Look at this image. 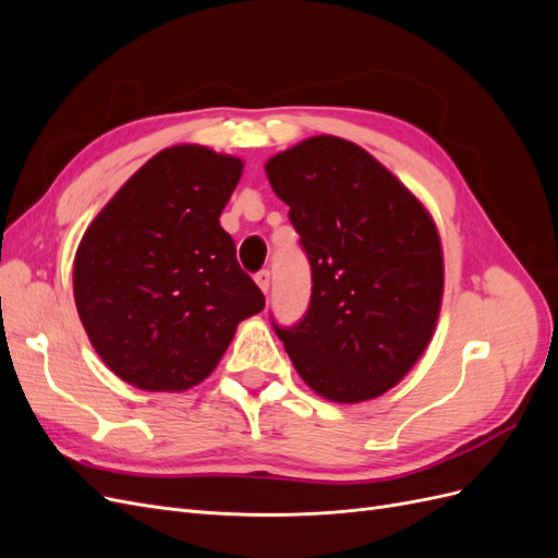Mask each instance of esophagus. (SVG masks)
Returning <instances> with one entry per match:
<instances>
[{
  "label": "esophagus",
  "mask_w": 558,
  "mask_h": 558,
  "mask_svg": "<svg viewBox=\"0 0 558 558\" xmlns=\"http://www.w3.org/2000/svg\"><path fill=\"white\" fill-rule=\"evenodd\" d=\"M256 283L260 286L263 293L269 291V272H267V269H260V272L256 275Z\"/></svg>",
  "instance_id": "1"
}]
</instances>
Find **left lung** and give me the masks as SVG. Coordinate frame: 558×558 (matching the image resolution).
Wrapping results in <instances>:
<instances>
[{
  "label": "left lung",
  "mask_w": 558,
  "mask_h": 558,
  "mask_svg": "<svg viewBox=\"0 0 558 558\" xmlns=\"http://www.w3.org/2000/svg\"><path fill=\"white\" fill-rule=\"evenodd\" d=\"M312 265L310 310L275 330L318 396L373 400L426 351L442 305L440 234L426 207L347 140L320 134L265 165Z\"/></svg>",
  "instance_id": "1"
}]
</instances>
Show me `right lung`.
Listing matches in <instances>:
<instances>
[{
	"label": "right lung",
	"instance_id": "right-lung-1",
	"mask_svg": "<svg viewBox=\"0 0 558 558\" xmlns=\"http://www.w3.org/2000/svg\"><path fill=\"white\" fill-rule=\"evenodd\" d=\"M244 162L165 148L95 216L76 248L74 300L99 359L144 391L207 379L265 295L218 223Z\"/></svg>",
	"mask_w": 558,
	"mask_h": 558
}]
</instances>
